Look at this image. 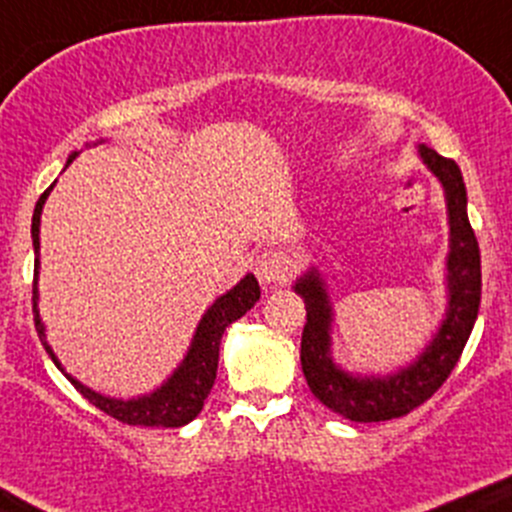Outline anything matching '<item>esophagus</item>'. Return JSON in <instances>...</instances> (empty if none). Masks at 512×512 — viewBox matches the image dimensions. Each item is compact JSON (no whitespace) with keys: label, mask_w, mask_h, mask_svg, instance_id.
Wrapping results in <instances>:
<instances>
[{"label":"esophagus","mask_w":512,"mask_h":512,"mask_svg":"<svg viewBox=\"0 0 512 512\" xmlns=\"http://www.w3.org/2000/svg\"><path fill=\"white\" fill-rule=\"evenodd\" d=\"M292 272V260L280 250H265L255 257V275L262 285L285 282Z\"/></svg>","instance_id":"esophagus-1"}]
</instances>
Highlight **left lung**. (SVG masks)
<instances>
[{
	"label": "left lung",
	"instance_id": "obj_1",
	"mask_svg": "<svg viewBox=\"0 0 512 512\" xmlns=\"http://www.w3.org/2000/svg\"><path fill=\"white\" fill-rule=\"evenodd\" d=\"M423 163L438 175L446 190L448 223H451V255H448V302L446 322L436 339L418 356L416 364L386 379H354L332 364L329 356V309L327 292L317 272H307L294 285L307 307L302 332V371L309 391L337 416L359 423L391 421L418 409L431 399L451 376L463 347L476 324L480 307V250L466 210V185L456 160L443 158L433 148H418Z\"/></svg>",
	"mask_w": 512,
	"mask_h": 512
}]
</instances>
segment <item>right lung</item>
Returning <instances> with one entry per match:
<instances>
[{
	"label": "right lung",
	"instance_id": "1",
	"mask_svg": "<svg viewBox=\"0 0 512 512\" xmlns=\"http://www.w3.org/2000/svg\"><path fill=\"white\" fill-rule=\"evenodd\" d=\"M76 156L69 158V163H74ZM66 163V165H69ZM54 188V185H51ZM51 188H46L41 193V198L36 200L34 218H32V240H34V289H32V304H34V324L36 332H39L41 344H44L46 354L51 356L56 366L61 369L59 359H56L51 347L44 339V324L39 319V309H36V272H39V218L41 208H44L46 195L51 193ZM260 299V285L252 275H247L245 280L237 287H232L230 292L223 294L213 307L208 309L203 319H200V327L195 332L193 344H190V352L183 359V364L178 366L173 376L160 386L153 394L141 396V399L133 401H116L106 399V396L96 394V391L86 389L79 381L71 379L66 374V379L76 386V389L84 394V399H89L96 409H101L103 414L113 416L116 421L128 423V426H163V428H178L185 426L188 421H193L195 416L203 409L205 399H208L210 389L215 384V374H218V356H220V339H223L225 329L230 327L235 319H240L242 314L250 312L255 307V302ZM64 371V369H61Z\"/></svg>",
	"mask_w": 512,
	"mask_h": 512
}]
</instances>
